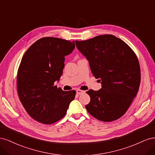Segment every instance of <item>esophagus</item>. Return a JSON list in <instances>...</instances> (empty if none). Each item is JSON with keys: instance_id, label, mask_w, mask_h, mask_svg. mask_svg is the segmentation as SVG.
<instances>
[{"instance_id": "obj_1", "label": "esophagus", "mask_w": 155, "mask_h": 155, "mask_svg": "<svg viewBox=\"0 0 155 155\" xmlns=\"http://www.w3.org/2000/svg\"><path fill=\"white\" fill-rule=\"evenodd\" d=\"M85 92V91H81V90H79V89H78V90L76 91V93H77V94H78V95L83 94H84Z\"/></svg>"}]
</instances>
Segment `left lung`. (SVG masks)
Returning a JSON list of instances; mask_svg holds the SVG:
<instances>
[{"label":"left lung","mask_w":155,"mask_h":155,"mask_svg":"<svg viewBox=\"0 0 155 155\" xmlns=\"http://www.w3.org/2000/svg\"><path fill=\"white\" fill-rule=\"evenodd\" d=\"M79 51L88 61L93 76L101 81L99 91H88L85 106L88 113L102 121L122 116L137 96L140 68L134 51L124 41L112 35L76 41Z\"/></svg>","instance_id":"1"}]
</instances>
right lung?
Instances as JSON below:
<instances>
[{"label": "right lung", "instance_id": "add662e5", "mask_svg": "<svg viewBox=\"0 0 155 155\" xmlns=\"http://www.w3.org/2000/svg\"><path fill=\"white\" fill-rule=\"evenodd\" d=\"M75 48L74 41L43 37L33 44L22 58L17 83L20 101L32 118L51 124L64 116L76 91L54 85L64 67V57Z\"/></svg>", "mask_w": 155, "mask_h": 155}]
</instances>
